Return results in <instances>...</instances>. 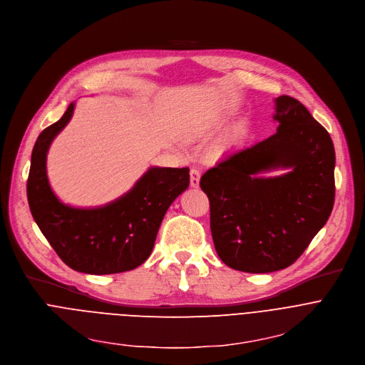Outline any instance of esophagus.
<instances>
[{
	"mask_svg": "<svg viewBox=\"0 0 365 365\" xmlns=\"http://www.w3.org/2000/svg\"><path fill=\"white\" fill-rule=\"evenodd\" d=\"M190 185L192 188H197L200 185V173L197 170L190 171Z\"/></svg>",
	"mask_w": 365,
	"mask_h": 365,
	"instance_id": "obj_1",
	"label": "esophagus"
}]
</instances>
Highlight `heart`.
I'll list each match as a JSON object with an SVG mask.
<instances>
[{"instance_id": "1", "label": "heart", "mask_w": 365, "mask_h": 365, "mask_svg": "<svg viewBox=\"0 0 365 365\" xmlns=\"http://www.w3.org/2000/svg\"><path fill=\"white\" fill-rule=\"evenodd\" d=\"M233 140H235V138H233V136L227 138V139H226V140H225V142H223V143L216 149V152H217V153H220V152H222V150H225L227 146H230V145L233 143Z\"/></svg>"}]
</instances>
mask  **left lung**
Returning a JSON list of instances; mask_svg holds the SVG:
<instances>
[{
  "mask_svg": "<svg viewBox=\"0 0 365 365\" xmlns=\"http://www.w3.org/2000/svg\"><path fill=\"white\" fill-rule=\"evenodd\" d=\"M274 104L277 133L229 153L200 180L217 255L252 274L290 267L325 226L335 201L329 133L296 98L281 96ZM277 169L288 173L260 177Z\"/></svg>",
  "mask_w": 365,
  "mask_h": 365,
  "instance_id": "8db88e82",
  "label": "left lung"
}]
</instances>
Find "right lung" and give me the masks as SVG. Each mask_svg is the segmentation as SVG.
<instances>
[{
    "instance_id": "right-lung-1",
    "label": "right lung",
    "mask_w": 365,
    "mask_h": 365,
    "mask_svg": "<svg viewBox=\"0 0 365 365\" xmlns=\"http://www.w3.org/2000/svg\"><path fill=\"white\" fill-rule=\"evenodd\" d=\"M71 103L56 123L38 135L27 180L30 212L59 258L72 269L106 275L135 269L155 245L159 226L173 201L190 184L188 168H149L125 195L94 209L63 205L51 188L48 150L69 123Z\"/></svg>"
}]
</instances>
